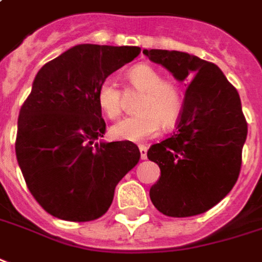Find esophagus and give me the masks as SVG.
<instances>
[{"instance_id":"34e87169","label":"esophagus","mask_w":262,"mask_h":262,"mask_svg":"<svg viewBox=\"0 0 262 262\" xmlns=\"http://www.w3.org/2000/svg\"><path fill=\"white\" fill-rule=\"evenodd\" d=\"M138 148H140V156H141V159L143 160L147 159V147L143 145V144H140V145H138Z\"/></svg>"}]
</instances>
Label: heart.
Masks as SVG:
<instances>
[{
  "mask_svg": "<svg viewBox=\"0 0 262 262\" xmlns=\"http://www.w3.org/2000/svg\"><path fill=\"white\" fill-rule=\"evenodd\" d=\"M129 85L143 96L137 105L138 115L119 121L111 128L112 138L119 141H144L159 134L161 125L171 128L183 112V94L173 82L150 64H138L128 72ZM98 105L110 119H118L125 105V94L114 79H105L98 86Z\"/></svg>",
  "mask_w": 262,
  "mask_h": 262,
  "instance_id": "heart-1",
  "label": "heart"
}]
</instances>
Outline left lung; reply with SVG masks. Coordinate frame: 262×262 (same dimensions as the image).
I'll use <instances>...</instances> for the list:
<instances>
[{
  "label": "left lung",
  "mask_w": 262,
  "mask_h": 262,
  "mask_svg": "<svg viewBox=\"0 0 262 262\" xmlns=\"http://www.w3.org/2000/svg\"><path fill=\"white\" fill-rule=\"evenodd\" d=\"M143 53L189 83L177 131L147 151L161 171L150 199L167 216L201 215L232 190L241 171L248 125L239 95L216 64L198 56L159 49Z\"/></svg>",
  "instance_id": "obj_1"
}]
</instances>
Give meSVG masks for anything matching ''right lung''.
Masks as SVG:
<instances>
[{"label": "right lung", "mask_w": 262, "mask_h": 262, "mask_svg": "<svg viewBox=\"0 0 262 262\" xmlns=\"http://www.w3.org/2000/svg\"><path fill=\"white\" fill-rule=\"evenodd\" d=\"M140 52L135 46L78 45L38 70L20 110L15 154L47 213L72 222L101 217L115 186L138 163L131 141L96 143L106 128L96 92Z\"/></svg>", "instance_id": "1"}]
</instances>
